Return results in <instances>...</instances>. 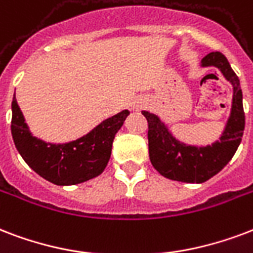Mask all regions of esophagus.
I'll return each instance as SVG.
<instances>
[{
	"mask_svg": "<svg viewBox=\"0 0 253 253\" xmlns=\"http://www.w3.org/2000/svg\"><path fill=\"white\" fill-rule=\"evenodd\" d=\"M132 107H134V109H135V110H139V109H140V106H139V105H138V103H135V105H134V106H132Z\"/></svg>",
	"mask_w": 253,
	"mask_h": 253,
	"instance_id": "obj_1",
	"label": "esophagus"
}]
</instances>
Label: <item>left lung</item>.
Wrapping results in <instances>:
<instances>
[{
    "instance_id": "obj_1",
    "label": "left lung",
    "mask_w": 253,
    "mask_h": 253,
    "mask_svg": "<svg viewBox=\"0 0 253 253\" xmlns=\"http://www.w3.org/2000/svg\"><path fill=\"white\" fill-rule=\"evenodd\" d=\"M202 66L217 67L234 87L232 107L223 134L211 146L196 147L179 142L155 114L142 111L148 122V154L154 169L171 180L203 183L224 169L242 142L246 117L240 81L227 58L212 51L202 59Z\"/></svg>"
}]
</instances>
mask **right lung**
I'll use <instances>...</instances> for the list:
<instances>
[{"label": "right lung", "mask_w": 253, "mask_h": 253, "mask_svg": "<svg viewBox=\"0 0 253 253\" xmlns=\"http://www.w3.org/2000/svg\"><path fill=\"white\" fill-rule=\"evenodd\" d=\"M128 114V110H123L69 143H46L29 131L14 96L11 102V136L21 157L40 176L57 186H73L103 172L111 157L115 134Z\"/></svg>", "instance_id": "obj_1"}]
</instances>
